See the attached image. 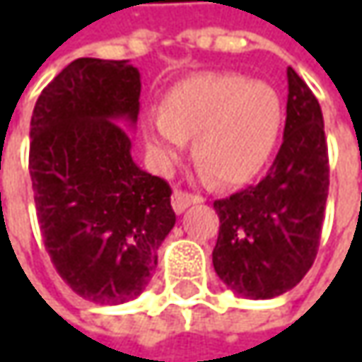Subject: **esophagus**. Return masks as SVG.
<instances>
[{
  "label": "esophagus",
  "instance_id": "esophagus-1",
  "mask_svg": "<svg viewBox=\"0 0 362 362\" xmlns=\"http://www.w3.org/2000/svg\"><path fill=\"white\" fill-rule=\"evenodd\" d=\"M203 197L199 195H191L187 191H181V189H175L173 197H171V203H173V209L177 214H183L187 209L191 203H202Z\"/></svg>",
  "mask_w": 362,
  "mask_h": 362
}]
</instances>
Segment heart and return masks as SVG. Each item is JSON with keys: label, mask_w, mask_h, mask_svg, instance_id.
<instances>
[{"label": "heart", "mask_w": 362, "mask_h": 362, "mask_svg": "<svg viewBox=\"0 0 362 362\" xmlns=\"http://www.w3.org/2000/svg\"><path fill=\"white\" fill-rule=\"evenodd\" d=\"M282 119L276 90L242 74H193L175 82L159 110L145 117V141L159 167L193 157L219 183L250 181L270 159Z\"/></svg>", "instance_id": "heart-1"}]
</instances>
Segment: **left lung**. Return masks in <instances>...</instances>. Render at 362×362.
<instances>
[{"label": "left lung", "mask_w": 362, "mask_h": 362, "mask_svg": "<svg viewBox=\"0 0 362 362\" xmlns=\"http://www.w3.org/2000/svg\"><path fill=\"white\" fill-rule=\"evenodd\" d=\"M284 141L268 175L214 203L219 235L214 268L235 294L266 300L292 290L318 252L328 197L322 110L306 82L288 68Z\"/></svg>", "instance_id": "left-lung-1"}]
</instances>
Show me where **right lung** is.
Segmentation results:
<instances>
[{"label":"right lung","mask_w":362,"mask_h":362,"mask_svg":"<svg viewBox=\"0 0 362 362\" xmlns=\"http://www.w3.org/2000/svg\"><path fill=\"white\" fill-rule=\"evenodd\" d=\"M141 74L78 58L42 90L30 122L35 214L54 268L78 296L124 304L151 282L175 226L171 187L131 157Z\"/></svg>","instance_id":"add662e5"}]
</instances>
